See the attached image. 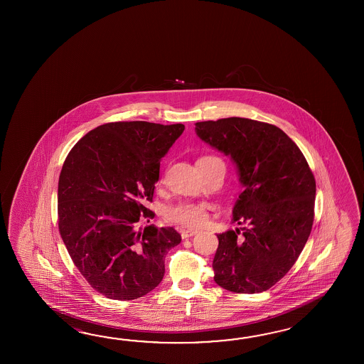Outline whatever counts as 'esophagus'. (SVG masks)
Here are the masks:
<instances>
[{
    "mask_svg": "<svg viewBox=\"0 0 364 364\" xmlns=\"http://www.w3.org/2000/svg\"><path fill=\"white\" fill-rule=\"evenodd\" d=\"M198 232V230H193V229H182L181 230V237L186 240V238H190V237H193Z\"/></svg>",
    "mask_w": 364,
    "mask_h": 364,
    "instance_id": "34e87169",
    "label": "esophagus"
}]
</instances>
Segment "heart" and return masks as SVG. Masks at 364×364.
Instances as JSON below:
<instances>
[{"label":"heart","mask_w":364,"mask_h":364,"mask_svg":"<svg viewBox=\"0 0 364 364\" xmlns=\"http://www.w3.org/2000/svg\"><path fill=\"white\" fill-rule=\"evenodd\" d=\"M199 160L209 161L217 160L215 156H205ZM166 218L174 224L185 226V228H198L201 226L208 218V207L203 203H193V201H183L173 205L166 210Z\"/></svg>","instance_id":"obj_1"}]
</instances>
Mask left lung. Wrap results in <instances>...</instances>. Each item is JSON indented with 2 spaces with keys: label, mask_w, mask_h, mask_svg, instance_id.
<instances>
[{
  "label": "left lung",
  "mask_w": 364,
  "mask_h": 364,
  "mask_svg": "<svg viewBox=\"0 0 364 364\" xmlns=\"http://www.w3.org/2000/svg\"><path fill=\"white\" fill-rule=\"evenodd\" d=\"M204 143L229 156L243 193L235 230L217 234L215 282L255 294L279 282L301 255L314 224L316 183L301 149L277 126L230 117L195 124Z\"/></svg>",
  "instance_id": "left-lung-1"
}]
</instances>
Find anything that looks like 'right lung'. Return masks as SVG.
<instances>
[{
  "label": "right lung",
  "mask_w": 364,
  "mask_h": 364,
  "mask_svg": "<svg viewBox=\"0 0 364 364\" xmlns=\"http://www.w3.org/2000/svg\"><path fill=\"white\" fill-rule=\"evenodd\" d=\"M185 130L146 121L101 124L70 151L58 181V228L73 262L109 299L132 301L163 281L173 228L149 225L160 161ZM149 223V221H148Z\"/></svg>",
  "instance_id": "right-lung-1"
}]
</instances>
